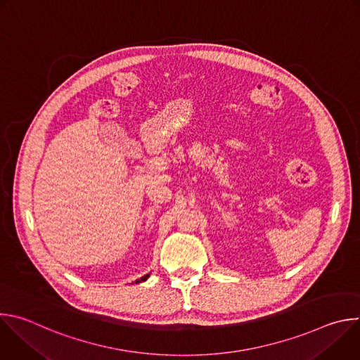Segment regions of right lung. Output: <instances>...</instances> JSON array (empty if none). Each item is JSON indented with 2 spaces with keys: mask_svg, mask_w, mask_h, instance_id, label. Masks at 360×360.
<instances>
[{
  "mask_svg": "<svg viewBox=\"0 0 360 360\" xmlns=\"http://www.w3.org/2000/svg\"><path fill=\"white\" fill-rule=\"evenodd\" d=\"M149 275H150V274H148V275H145V276H142V278L136 279V281H135V283H141V282H145V281L149 278Z\"/></svg>",
  "mask_w": 360,
  "mask_h": 360,
  "instance_id": "obj_1",
  "label": "right lung"
}]
</instances>
